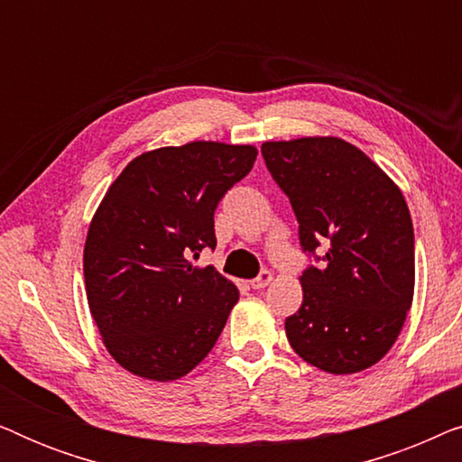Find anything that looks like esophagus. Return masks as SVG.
I'll return each instance as SVG.
<instances>
[{"label": "esophagus", "mask_w": 462, "mask_h": 462, "mask_svg": "<svg viewBox=\"0 0 462 462\" xmlns=\"http://www.w3.org/2000/svg\"><path fill=\"white\" fill-rule=\"evenodd\" d=\"M271 280H273V275H271V271H261V273H258V275L254 277V280L250 282V286L254 288V290H263L264 286H269Z\"/></svg>", "instance_id": "34e87169"}]
</instances>
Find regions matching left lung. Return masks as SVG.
Returning <instances> with one entry per match:
<instances>
[{"label": "left lung", "mask_w": 462, "mask_h": 462, "mask_svg": "<svg viewBox=\"0 0 462 462\" xmlns=\"http://www.w3.org/2000/svg\"><path fill=\"white\" fill-rule=\"evenodd\" d=\"M273 180L299 220L302 305L286 319L292 349L315 368L353 374L400 337L414 294V229L406 199L343 138L263 143ZM324 249V255H315Z\"/></svg>", "instance_id": "obj_1"}]
</instances>
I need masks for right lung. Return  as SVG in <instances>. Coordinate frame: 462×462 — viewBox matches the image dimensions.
<instances>
[{"label":"right lung","instance_id":"1","mask_svg":"<svg viewBox=\"0 0 462 462\" xmlns=\"http://www.w3.org/2000/svg\"><path fill=\"white\" fill-rule=\"evenodd\" d=\"M250 144L195 141L132 160L88 229V305L113 359L132 374L176 381L212 351L239 299L212 264L214 210L254 166Z\"/></svg>","mask_w":462,"mask_h":462}]
</instances>
